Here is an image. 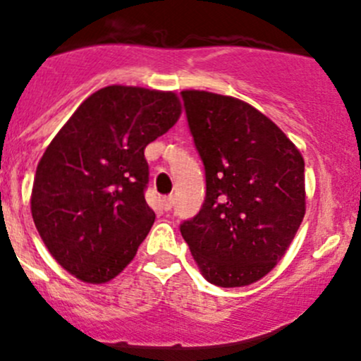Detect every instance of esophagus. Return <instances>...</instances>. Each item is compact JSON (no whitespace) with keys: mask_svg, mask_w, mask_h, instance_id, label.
Returning <instances> with one entry per match:
<instances>
[{"mask_svg":"<svg viewBox=\"0 0 361 361\" xmlns=\"http://www.w3.org/2000/svg\"><path fill=\"white\" fill-rule=\"evenodd\" d=\"M162 209L164 211H171V207H173V197H162Z\"/></svg>","mask_w":361,"mask_h":361,"instance_id":"1","label":"esophagus"}]
</instances>
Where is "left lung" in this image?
Segmentation results:
<instances>
[{"mask_svg": "<svg viewBox=\"0 0 361 361\" xmlns=\"http://www.w3.org/2000/svg\"><path fill=\"white\" fill-rule=\"evenodd\" d=\"M181 97L206 169V200L180 231L207 282L250 286L276 267L301 226L305 159L247 102L200 90Z\"/></svg>", "mask_w": 361, "mask_h": 361, "instance_id": "8db88e82", "label": "left lung"}]
</instances>
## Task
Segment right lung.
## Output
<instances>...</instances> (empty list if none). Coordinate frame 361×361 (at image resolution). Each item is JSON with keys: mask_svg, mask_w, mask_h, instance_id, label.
I'll use <instances>...</instances> for the list:
<instances>
[{"mask_svg": "<svg viewBox=\"0 0 361 361\" xmlns=\"http://www.w3.org/2000/svg\"><path fill=\"white\" fill-rule=\"evenodd\" d=\"M173 91L112 85L90 94L44 150L30 193L56 263L86 283L116 279L155 221L145 147L176 124Z\"/></svg>", "mask_w": 361, "mask_h": 361, "instance_id": "right-lung-1", "label": "right lung"}]
</instances>
